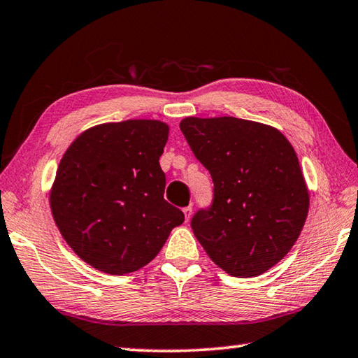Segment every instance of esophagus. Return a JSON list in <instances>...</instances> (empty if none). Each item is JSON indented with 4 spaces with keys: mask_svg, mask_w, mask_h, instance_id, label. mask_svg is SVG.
<instances>
[{
    "mask_svg": "<svg viewBox=\"0 0 358 358\" xmlns=\"http://www.w3.org/2000/svg\"><path fill=\"white\" fill-rule=\"evenodd\" d=\"M183 214H185V220L189 222V219H191V215H192V208L191 206L183 208Z\"/></svg>",
    "mask_w": 358,
    "mask_h": 358,
    "instance_id": "34e87169",
    "label": "esophagus"
}]
</instances>
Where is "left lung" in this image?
I'll return each mask as SVG.
<instances>
[{
    "mask_svg": "<svg viewBox=\"0 0 358 358\" xmlns=\"http://www.w3.org/2000/svg\"><path fill=\"white\" fill-rule=\"evenodd\" d=\"M180 129L214 181V201L191 227L211 261L236 278L259 276L298 241L309 189L281 131L233 116L195 117Z\"/></svg>",
    "mask_w": 358,
    "mask_h": 358,
    "instance_id": "1",
    "label": "left lung"
}]
</instances>
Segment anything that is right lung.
<instances>
[{
	"instance_id": "obj_1",
	"label": "right lung",
	"mask_w": 358,
	"mask_h": 358,
	"mask_svg": "<svg viewBox=\"0 0 358 358\" xmlns=\"http://www.w3.org/2000/svg\"><path fill=\"white\" fill-rule=\"evenodd\" d=\"M169 125L129 119L90 127L68 147L49 191L63 239L91 267L127 275L149 264L185 214L164 200L159 157Z\"/></svg>"
}]
</instances>
